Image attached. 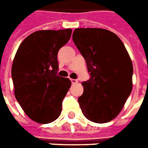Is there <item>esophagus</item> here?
<instances>
[{
  "instance_id": "esophagus-1",
  "label": "esophagus",
  "mask_w": 148,
  "mask_h": 148,
  "mask_svg": "<svg viewBox=\"0 0 148 148\" xmlns=\"http://www.w3.org/2000/svg\"><path fill=\"white\" fill-rule=\"evenodd\" d=\"M71 81L72 84H77V81L76 79H71Z\"/></svg>"
}]
</instances>
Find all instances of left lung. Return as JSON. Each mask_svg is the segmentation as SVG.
<instances>
[{
    "instance_id": "obj_1",
    "label": "left lung",
    "mask_w": 148,
    "mask_h": 148,
    "mask_svg": "<svg viewBox=\"0 0 148 148\" xmlns=\"http://www.w3.org/2000/svg\"><path fill=\"white\" fill-rule=\"evenodd\" d=\"M73 40L91 75L82 83L80 108L89 121L108 122L119 115L132 92L133 67L130 55L120 38L108 29L77 28Z\"/></svg>"
}]
</instances>
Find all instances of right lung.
I'll return each instance as SVG.
<instances>
[{
	"instance_id": "right-lung-1",
	"label": "right lung",
	"mask_w": 148,
	"mask_h": 148,
	"mask_svg": "<svg viewBox=\"0 0 148 148\" xmlns=\"http://www.w3.org/2000/svg\"><path fill=\"white\" fill-rule=\"evenodd\" d=\"M72 29L38 30L23 40L13 60L12 77L17 101L29 119L40 124L56 120L71 85L57 76V54Z\"/></svg>"
}]
</instances>
